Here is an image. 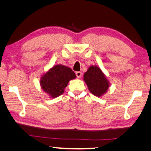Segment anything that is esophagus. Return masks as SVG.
Instances as JSON below:
<instances>
[{"label":"esophagus","mask_w":151,"mask_h":151,"mask_svg":"<svg viewBox=\"0 0 151 151\" xmlns=\"http://www.w3.org/2000/svg\"><path fill=\"white\" fill-rule=\"evenodd\" d=\"M76 76H77V78H80L81 77V76H82V73H81V71H77V72L76 73Z\"/></svg>","instance_id":"34e87169"}]
</instances>
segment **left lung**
Listing matches in <instances>:
<instances>
[{
  "instance_id": "obj_1",
  "label": "left lung",
  "mask_w": 151,
  "mask_h": 151,
  "mask_svg": "<svg viewBox=\"0 0 151 151\" xmlns=\"http://www.w3.org/2000/svg\"><path fill=\"white\" fill-rule=\"evenodd\" d=\"M83 80L89 91L97 97H101L106 93L109 82L101 69L97 65H91L84 73Z\"/></svg>"
}]
</instances>
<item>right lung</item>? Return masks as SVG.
<instances>
[{"label":"right lung","instance_id":"obj_1","mask_svg":"<svg viewBox=\"0 0 151 151\" xmlns=\"http://www.w3.org/2000/svg\"><path fill=\"white\" fill-rule=\"evenodd\" d=\"M76 78L71 69L62 64L55 65L44 74L40 79V86L51 98H55L64 92L68 82Z\"/></svg>","mask_w":151,"mask_h":151}]
</instances>
